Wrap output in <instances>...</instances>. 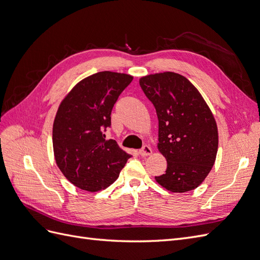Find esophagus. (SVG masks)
<instances>
[{
  "label": "esophagus",
  "mask_w": 260,
  "mask_h": 260,
  "mask_svg": "<svg viewBox=\"0 0 260 260\" xmlns=\"http://www.w3.org/2000/svg\"><path fill=\"white\" fill-rule=\"evenodd\" d=\"M139 153H140V155L142 156V157H145V156H148V155H151L152 154V148L149 147L148 145H144L142 148L140 149L139 151Z\"/></svg>",
  "instance_id": "obj_1"
}]
</instances>
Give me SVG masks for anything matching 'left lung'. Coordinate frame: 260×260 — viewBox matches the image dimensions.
Masks as SVG:
<instances>
[{
    "label": "left lung",
    "instance_id": "1",
    "mask_svg": "<svg viewBox=\"0 0 260 260\" xmlns=\"http://www.w3.org/2000/svg\"><path fill=\"white\" fill-rule=\"evenodd\" d=\"M141 89L158 117V149L167 159L156 181L168 191L198 187L214 166L218 151L215 118L198 89L185 77L161 73L140 79Z\"/></svg>",
    "mask_w": 260,
    "mask_h": 260
}]
</instances>
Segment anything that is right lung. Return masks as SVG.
<instances>
[{
	"label": "right lung",
	"instance_id": "add662e5",
	"mask_svg": "<svg viewBox=\"0 0 260 260\" xmlns=\"http://www.w3.org/2000/svg\"><path fill=\"white\" fill-rule=\"evenodd\" d=\"M125 74L101 72L81 80L62 100L53 124V148L60 171L89 192L115 182L131 155L106 140L112 111L132 81Z\"/></svg>",
	"mask_w": 260,
	"mask_h": 260
}]
</instances>
